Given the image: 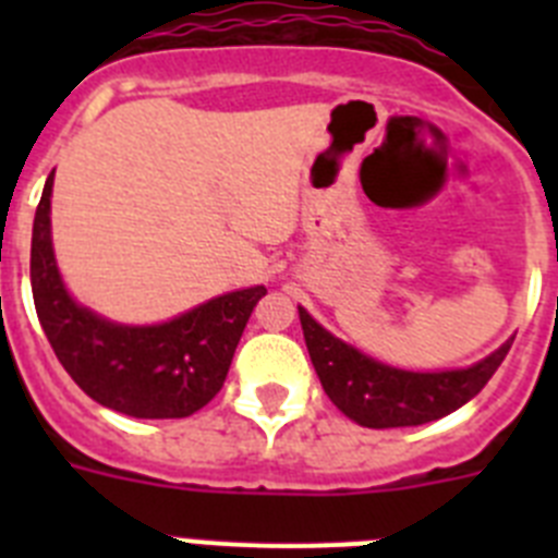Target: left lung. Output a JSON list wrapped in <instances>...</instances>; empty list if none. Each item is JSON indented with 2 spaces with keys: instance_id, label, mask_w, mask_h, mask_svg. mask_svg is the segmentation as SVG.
Returning <instances> with one entry per match:
<instances>
[{
  "instance_id": "left-lung-1",
  "label": "left lung",
  "mask_w": 558,
  "mask_h": 558,
  "mask_svg": "<svg viewBox=\"0 0 558 558\" xmlns=\"http://www.w3.org/2000/svg\"><path fill=\"white\" fill-rule=\"evenodd\" d=\"M299 318L310 360L327 397L357 425L374 430L425 425L458 411L483 391L514 343L506 340L495 354L470 368L418 374L383 366L360 354L357 349L329 335L322 324H315L304 307H299Z\"/></svg>"
}]
</instances>
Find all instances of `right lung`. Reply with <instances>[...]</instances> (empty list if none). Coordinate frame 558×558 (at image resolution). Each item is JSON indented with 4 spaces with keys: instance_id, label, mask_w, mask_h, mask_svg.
<instances>
[{
    "instance_id": "right-lung-1",
    "label": "right lung",
    "mask_w": 558,
    "mask_h": 558,
    "mask_svg": "<svg viewBox=\"0 0 558 558\" xmlns=\"http://www.w3.org/2000/svg\"><path fill=\"white\" fill-rule=\"evenodd\" d=\"M49 172L33 220L29 284L38 322L66 374L88 397L133 418H184L223 388L234 349L268 290L211 299L159 327H120L69 299L49 240Z\"/></svg>"
}]
</instances>
